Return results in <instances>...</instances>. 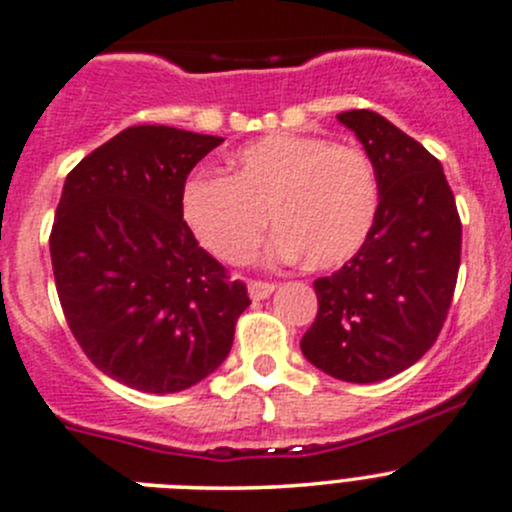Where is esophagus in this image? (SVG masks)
I'll use <instances>...</instances> for the list:
<instances>
[{
  "label": "esophagus",
  "mask_w": 512,
  "mask_h": 512,
  "mask_svg": "<svg viewBox=\"0 0 512 512\" xmlns=\"http://www.w3.org/2000/svg\"><path fill=\"white\" fill-rule=\"evenodd\" d=\"M247 292H250V299L252 301H262V299H267L274 292V282H262V279H252V282L247 284Z\"/></svg>",
  "instance_id": "1"
}]
</instances>
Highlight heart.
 Returning a JSON list of instances; mask_svg holds the SVG:
<instances>
[{"instance_id":"obj_1","label":"heart","mask_w":512,"mask_h":512,"mask_svg":"<svg viewBox=\"0 0 512 512\" xmlns=\"http://www.w3.org/2000/svg\"><path fill=\"white\" fill-rule=\"evenodd\" d=\"M233 176L196 174L184 186V218L218 260L255 255L267 215L279 230L272 257L314 270L348 262L378 215V176L358 147L311 134H270L238 149Z\"/></svg>"}]
</instances>
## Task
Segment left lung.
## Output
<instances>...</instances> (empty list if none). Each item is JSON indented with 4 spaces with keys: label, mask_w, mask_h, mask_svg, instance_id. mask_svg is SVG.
I'll return each mask as SVG.
<instances>
[{
    "label": "left lung",
    "mask_w": 512,
    "mask_h": 512,
    "mask_svg": "<svg viewBox=\"0 0 512 512\" xmlns=\"http://www.w3.org/2000/svg\"><path fill=\"white\" fill-rule=\"evenodd\" d=\"M378 176V215L358 252L314 282L319 314L301 353L346 383H378L437 341L461 265V220L444 169L373 110L338 115Z\"/></svg>",
    "instance_id": "left-lung-1"
}]
</instances>
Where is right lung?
Wrapping results in <instances>:
<instances>
[{
    "label": "right lung",
    "mask_w": 512,
    "mask_h": 512,
    "mask_svg": "<svg viewBox=\"0 0 512 512\" xmlns=\"http://www.w3.org/2000/svg\"><path fill=\"white\" fill-rule=\"evenodd\" d=\"M223 137L127 127L66 176L51 230L58 299L75 341L117 383L154 395L201 383L250 306L184 220L193 166Z\"/></svg>",
    "instance_id": "add662e5"
}]
</instances>
